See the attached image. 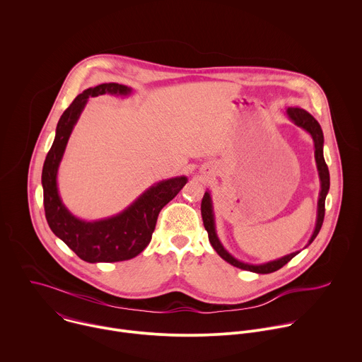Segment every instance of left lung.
<instances>
[{
	"label": "left lung",
	"instance_id": "obj_1",
	"mask_svg": "<svg viewBox=\"0 0 362 362\" xmlns=\"http://www.w3.org/2000/svg\"><path fill=\"white\" fill-rule=\"evenodd\" d=\"M286 115L291 119V122H294V125H297L298 128L304 129L307 134H310V136L313 138L314 142V158H315V165H317V172H318V177H320V194H318V202H317V220H315V227L314 231L308 240V243L305 245V247H308L314 238L317 237L322 221H324V213H325V197L328 194L329 190V172L328 168L325 165L324 160V135H322V129L320 127V124L314 119V116L311 113H308L307 110L301 109V107H287L286 109ZM202 217H203V224L204 228L209 234V242L211 245V247L216 250V253L226 260L227 263H230L234 267H238L242 270H247V272H253L257 274H269L273 272H277L279 269H281L284 264H287L293 257H296L300 250L290 253L287 256H283L280 259L267 262V263H262V264H253V263H246L235 259L234 256H231L224 246L221 245L220 238L217 235L216 231V220H214V211H213V202H211V194L209 190H206L203 200H202ZM304 247V249H305Z\"/></svg>",
	"mask_w": 362,
	"mask_h": 362
}]
</instances>
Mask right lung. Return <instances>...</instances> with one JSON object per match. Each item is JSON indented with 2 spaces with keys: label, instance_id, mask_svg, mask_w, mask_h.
I'll return each instance as SVG.
<instances>
[{
  "label": "right lung",
  "instance_id": "right-lung-1",
  "mask_svg": "<svg viewBox=\"0 0 362 362\" xmlns=\"http://www.w3.org/2000/svg\"><path fill=\"white\" fill-rule=\"evenodd\" d=\"M132 88L115 82L100 83L79 93L58 120L54 144L42 168L45 217L52 233L83 262L113 263L136 257L151 243L159 211L187 183L186 176L160 180L148 187L117 214L99 220L76 217L64 204L58 189V169L69 136L88 99L99 95L129 96Z\"/></svg>",
  "mask_w": 362,
  "mask_h": 362
}]
</instances>
